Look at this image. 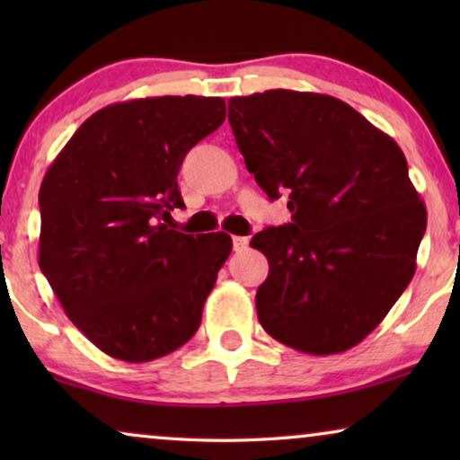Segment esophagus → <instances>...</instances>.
Here are the masks:
<instances>
[{
    "label": "esophagus",
    "mask_w": 460,
    "mask_h": 460,
    "mask_svg": "<svg viewBox=\"0 0 460 460\" xmlns=\"http://www.w3.org/2000/svg\"><path fill=\"white\" fill-rule=\"evenodd\" d=\"M247 244H249L247 236H232V249H234V251L247 249Z\"/></svg>",
    "instance_id": "1"
}]
</instances>
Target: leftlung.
<instances>
[{"label": "left lung", "instance_id": "8db88e82", "mask_svg": "<svg viewBox=\"0 0 460 460\" xmlns=\"http://www.w3.org/2000/svg\"><path fill=\"white\" fill-rule=\"evenodd\" d=\"M249 173L270 200L288 197L291 224L251 247L268 257L257 318L268 335L314 356L373 332L417 270L427 211L406 156L341 100L268 90L228 100Z\"/></svg>", "mask_w": 460, "mask_h": 460}]
</instances>
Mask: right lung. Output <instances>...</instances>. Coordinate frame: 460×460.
Here are the masks:
<instances>
[{"label":"right lung","mask_w":460,"mask_h":460,"mask_svg":"<svg viewBox=\"0 0 460 460\" xmlns=\"http://www.w3.org/2000/svg\"><path fill=\"white\" fill-rule=\"evenodd\" d=\"M224 119L222 98L111 104L75 131L41 181V272L71 323L117 360L167 356L199 329L232 238L163 222L184 207L188 150Z\"/></svg>","instance_id":"obj_1"}]
</instances>
